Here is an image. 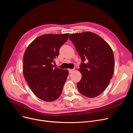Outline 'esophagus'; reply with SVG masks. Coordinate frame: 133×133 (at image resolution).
<instances>
[{
  "mask_svg": "<svg viewBox=\"0 0 133 133\" xmlns=\"http://www.w3.org/2000/svg\"><path fill=\"white\" fill-rule=\"evenodd\" d=\"M69 73H72L74 71V69H72V70H69Z\"/></svg>",
  "mask_w": 133,
  "mask_h": 133,
  "instance_id": "esophagus-1",
  "label": "esophagus"
}]
</instances>
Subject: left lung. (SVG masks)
Instances as JSON below:
<instances>
[{"mask_svg": "<svg viewBox=\"0 0 133 133\" xmlns=\"http://www.w3.org/2000/svg\"><path fill=\"white\" fill-rule=\"evenodd\" d=\"M69 39L82 61L79 68L82 78L77 84L79 92L89 98L99 96L107 88L114 73L112 49L102 38L91 32L72 34Z\"/></svg>", "mask_w": 133, "mask_h": 133, "instance_id": "8db88e82", "label": "left lung"}]
</instances>
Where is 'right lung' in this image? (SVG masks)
Here are the masks:
<instances>
[{
    "label": "right lung",
    "mask_w": 133,
    "mask_h": 133,
    "mask_svg": "<svg viewBox=\"0 0 133 133\" xmlns=\"http://www.w3.org/2000/svg\"><path fill=\"white\" fill-rule=\"evenodd\" d=\"M70 34H46L32 41L23 58V74L33 93L43 101L52 102L60 96L68 72L54 67L61 46Z\"/></svg>",
    "instance_id": "obj_1"
}]
</instances>
